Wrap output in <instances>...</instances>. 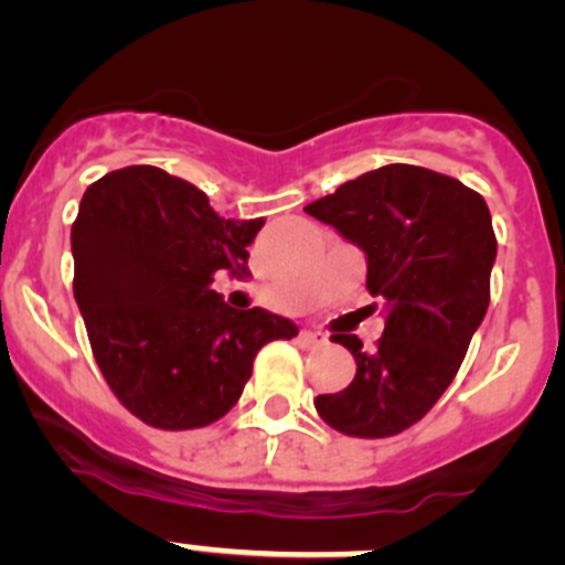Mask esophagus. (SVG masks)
<instances>
[{
    "label": "esophagus",
    "instance_id": "1",
    "mask_svg": "<svg viewBox=\"0 0 565 565\" xmlns=\"http://www.w3.org/2000/svg\"><path fill=\"white\" fill-rule=\"evenodd\" d=\"M299 345H301V349H321V345H327V334L310 332V329H301Z\"/></svg>",
    "mask_w": 565,
    "mask_h": 565
}]
</instances>
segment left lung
Here are the masks:
<instances>
[{
  "mask_svg": "<svg viewBox=\"0 0 565 565\" xmlns=\"http://www.w3.org/2000/svg\"><path fill=\"white\" fill-rule=\"evenodd\" d=\"M365 253L367 290L384 305V334L354 354V382L318 395L316 409L345 437L382 439L415 426L450 387L489 307L497 238L486 200L443 172L387 164L305 205Z\"/></svg>",
  "mask_w": 565,
  "mask_h": 565,
  "instance_id": "8db88e82",
  "label": "left lung"
}]
</instances>
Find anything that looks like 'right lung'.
Here are the masks:
<instances>
[{"instance_id": "add662e5", "label": "right lung", "mask_w": 565, "mask_h": 565, "mask_svg": "<svg viewBox=\"0 0 565 565\" xmlns=\"http://www.w3.org/2000/svg\"><path fill=\"white\" fill-rule=\"evenodd\" d=\"M264 220H225L194 183L150 164L90 183L71 227L74 296L106 384L142 423L164 431L225 417L255 354L299 334L264 307L233 310L216 271L249 275Z\"/></svg>"}]
</instances>
